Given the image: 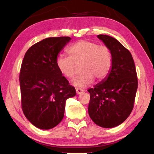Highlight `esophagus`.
Masks as SVG:
<instances>
[{"label": "esophagus", "mask_w": 154, "mask_h": 154, "mask_svg": "<svg viewBox=\"0 0 154 154\" xmlns=\"http://www.w3.org/2000/svg\"><path fill=\"white\" fill-rule=\"evenodd\" d=\"M83 92V90L82 89H80V88H76V93L77 94H80L81 93H82Z\"/></svg>", "instance_id": "esophagus-1"}]
</instances>
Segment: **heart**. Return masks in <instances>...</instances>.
Here are the masks:
<instances>
[{
  "instance_id": "b5f03b06",
  "label": "heart",
  "mask_w": 154,
  "mask_h": 154,
  "mask_svg": "<svg viewBox=\"0 0 154 154\" xmlns=\"http://www.w3.org/2000/svg\"><path fill=\"white\" fill-rule=\"evenodd\" d=\"M69 57L59 55L56 59L57 69L67 79H71L81 66L83 73L74 79L75 86L84 88L94 79L101 82L107 77L113 66V54L108 47L90 41H79L67 49Z\"/></svg>"
}]
</instances>
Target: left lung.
Instances as JSON below:
<instances>
[{
  "mask_svg": "<svg viewBox=\"0 0 154 154\" xmlns=\"http://www.w3.org/2000/svg\"><path fill=\"white\" fill-rule=\"evenodd\" d=\"M113 54V62L107 78L90 88L88 113L98 126L110 128L126 120L134 107L138 79L134 60L119 41L108 35H99Z\"/></svg>",
  "mask_w": 154,
  "mask_h": 154,
  "instance_id": "1",
  "label": "left lung"
}]
</instances>
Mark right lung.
Returning a JSON list of instances; mask_svg holds the SVG:
<instances>
[{"instance_id": "1", "label": "right lung", "mask_w": 154, "mask_h": 154, "mask_svg": "<svg viewBox=\"0 0 154 154\" xmlns=\"http://www.w3.org/2000/svg\"><path fill=\"white\" fill-rule=\"evenodd\" d=\"M70 40L69 36L45 38L31 46L23 59L21 105L26 118L38 128L56 126L64 118L66 99L76 95L56 64L59 52Z\"/></svg>"}]
</instances>
